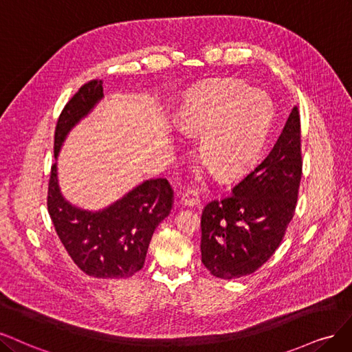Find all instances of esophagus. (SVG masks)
I'll list each match as a JSON object with an SVG mask.
<instances>
[{
	"instance_id": "34e87169",
	"label": "esophagus",
	"mask_w": 352,
	"mask_h": 352,
	"mask_svg": "<svg viewBox=\"0 0 352 352\" xmlns=\"http://www.w3.org/2000/svg\"><path fill=\"white\" fill-rule=\"evenodd\" d=\"M181 201H183L186 206H190V208L199 206V205H200L199 192H197L196 190H188V191L184 192L183 197H181Z\"/></svg>"
}]
</instances>
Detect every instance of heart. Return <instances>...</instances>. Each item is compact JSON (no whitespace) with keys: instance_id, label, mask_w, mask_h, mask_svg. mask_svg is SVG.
Here are the masks:
<instances>
[{"instance_id":"b5f03b06","label":"heart","mask_w":352,"mask_h":352,"mask_svg":"<svg viewBox=\"0 0 352 352\" xmlns=\"http://www.w3.org/2000/svg\"><path fill=\"white\" fill-rule=\"evenodd\" d=\"M272 121L270 102L234 80H212L191 94L179 130L199 135V155L221 179L250 166L263 147Z\"/></svg>"}]
</instances>
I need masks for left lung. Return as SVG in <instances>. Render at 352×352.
Returning <instances> with one entry per match:
<instances>
[{"instance_id": "1", "label": "left lung", "mask_w": 352, "mask_h": 352, "mask_svg": "<svg viewBox=\"0 0 352 352\" xmlns=\"http://www.w3.org/2000/svg\"><path fill=\"white\" fill-rule=\"evenodd\" d=\"M301 174V120L294 107L265 160L201 212V263L213 276L252 275L276 252L296 213Z\"/></svg>"}]
</instances>
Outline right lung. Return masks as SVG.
Instances as JSON below:
<instances>
[{"label":"right lung","instance_id":"1","mask_svg":"<svg viewBox=\"0 0 352 352\" xmlns=\"http://www.w3.org/2000/svg\"><path fill=\"white\" fill-rule=\"evenodd\" d=\"M102 96V80L95 78L67 102L55 127V157L67 133ZM173 197L174 191L168 181L155 178L144 181L104 210H82L63 199L54 164L47 205L56 235L73 262L89 276L120 279L130 278L143 267L156 226L173 209Z\"/></svg>","mask_w":352,"mask_h":352}]
</instances>
